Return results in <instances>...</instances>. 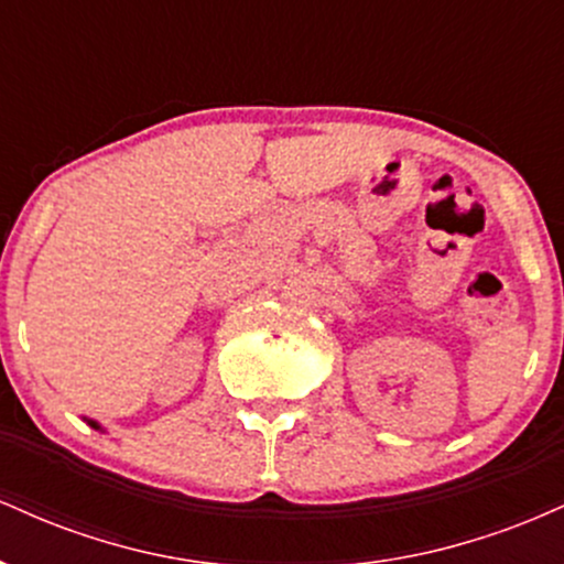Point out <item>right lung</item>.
<instances>
[{"label": "right lung", "instance_id": "right-lung-1", "mask_svg": "<svg viewBox=\"0 0 564 564\" xmlns=\"http://www.w3.org/2000/svg\"><path fill=\"white\" fill-rule=\"evenodd\" d=\"M93 426H97V424H93Z\"/></svg>", "mask_w": 564, "mask_h": 564}]
</instances>
